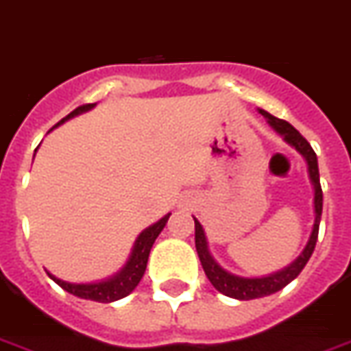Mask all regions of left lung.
Listing matches in <instances>:
<instances>
[{"label":"left lung","mask_w":351,"mask_h":351,"mask_svg":"<svg viewBox=\"0 0 351 351\" xmlns=\"http://www.w3.org/2000/svg\"><path fill=\"white\" fill-rule=\"evenodd\" d=\"M261 115L265 117V121L269 122V126L283 138L289 146L294 147L299 155L303 156L306 162V169H308V178L314 185V227L310 232V238L304 245L303 252L287 265L285 269L272 272L269 276H261V278H245V276H236L223 269L215 258L210 254L209 243L205 238V230L202 223L196 220L195 216V245L200 263L204 267L205 276L209 278L210 285L215 287L218 292L223 295H229L232 299H240V301H249V299L265 298V295L276 294L278 290L285 289L290 281H294L299 276V272L304 269V265L308 263L310 256L315 249V241H317L319 234V223H321V213H323V191H321V182H319V166L317 156H315L314 149L310 146L306 138H304L294 126H290L287 121H281L278 117L270 115L269 111L258 110Z\"/></svg>","instance_id":"8db88e82"}]
</instances>
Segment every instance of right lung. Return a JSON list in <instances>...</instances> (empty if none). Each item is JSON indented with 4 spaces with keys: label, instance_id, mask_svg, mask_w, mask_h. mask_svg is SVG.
Listing matches in <instances>:
<instances>
[{
    "label": "right lung",
    "instance_id": "1",
    "mask_svg": "<svg viewBox=\"0 0 351 351\" xmlns=\"http://www.w3.org/2000/svg\"><path fill=\"white\" fill-rule=\"evenodd\" d=\"M92 108H95V104L79 106L77 110H73L70 115L64 117L61 122H57L53 128L61 126L62 122L70 121V119L81 115V113H86V111H90ZM169 216L171 213H167L164 218H160L156 223L146 227L141 234L136 236V240L135 243H133V249H131V254L130 258H128L126 265H124L117 274L110 276V278L102 279V281H95V283H70V281H64V279L61 278H56V276L50 274V272H47V274L50 276V279H53L62 290H66V292H70V294L77 295V298L81 299H90V301H97V303H113V301H119V299L126 298V295H130L131 292L136 289V285L141 283L142 276L146 272L151 247H153L155 240L162 232V229L166 227Z\"/></svg>",
    "mask_w": 351,
    "mask_h": 351
}]
</instances>
